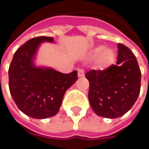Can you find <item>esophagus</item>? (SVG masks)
I'll use <instances>...</instances> for the list:
<instances>
[{
  "mask_svg": "<svg viewBox=\"0 0 149 149\" xmlns=\"http://www.w3.org/2000/svg\"><path fill=\"white\" fill-rule=\"evenodd\" d=\"M85 75V70L83 69H79L78 70V76L79 77H83Z\"/></svg>",
  "mask_w": 149,
  "mask_h": 149,
  "instance_id": "esophagus-1",
  "label": "esophagus"
}]
</instances>
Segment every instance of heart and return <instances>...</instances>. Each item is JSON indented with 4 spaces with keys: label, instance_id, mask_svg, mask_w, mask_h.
<instances>
[{
    "label": "heart",
    "instance_id": "heart-1",
    "mask_svg": "<svg viewBox=\"0 0 149 149\" xmlns=\"http://www.w3.org/2000/svg\"><path fill=\"white\" fill-rule=\"evenodd\" d=\"M97 58L96 65L100 70H106L114 63L116 58L115 52L111 49H104L103 46H98L91 50V58Z\"/></svg>",
    "mask_w": 149,
    "mask_h": 149
}]
</instances>
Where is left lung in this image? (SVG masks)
<instances>
[{"label": "left lung", "mask_w": 149, "mask_h": 149, "mask_svg": "<svg viewBox=\"0 0 149 149\" xmlns=\"http://www.w3.org/2000/svg\"><path fill=\"white\" fill-rule=\"evenodd\" d=\"M116 64L104 70H91L89 80V101L96 115L116 118L126 114L138 99L141 88V70L133 53L118 43Z\"/></svg>", "instance_id": "left-lung-1"}]
</instances>
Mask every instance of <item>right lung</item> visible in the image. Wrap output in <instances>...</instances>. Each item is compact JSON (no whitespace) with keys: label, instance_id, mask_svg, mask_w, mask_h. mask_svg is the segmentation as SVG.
<instances>
[{"label":"right lung","instance_id":"obj_1","mask_svg":"<svg viewBox=\"0 0 149 149\" xmlns=\"http://www.w3.org/2000/svg\"><path fill=\"white\" fill-rule=\"evenodd\" d=\"M44 41L54 42V38L42 36L26 41L14 54L8 70L12 99L20 111L37 119L56 115L64 93L78 79L76 70L63 74L34 66L35 53Z\"/></svg>","mask_w":149,"mask_h":149}]
</instances>
